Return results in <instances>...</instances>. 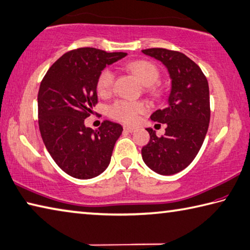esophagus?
<instances>
[{
    "label": "esophagus",
    "mask_w": 250,
    "mask_h": 250,
    "mask_svg": "<svg viewBox=\"0 0 250 250\" xmlns=\"http://www.w3.org/2000/svg\"><path fill=\"white\" fill-rule=\"evenodd\" d=\"M124 130L127 131V133H134L135 128H134V127H130V126H124Z\"/></svg>",
    "instance_id": "obj_1"
}]
</instances>
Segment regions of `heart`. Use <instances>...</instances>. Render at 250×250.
<instances>
[{"mask_svg":"<svg viewBox=\"0 0 250 250\" xmlns=\"http://www.w3.org/2000/svg\"><path fill=\"white\" fill-rule=\"evenodd\" d=\"M125 68L134 74L138 78V81L146 86V91L152 96L159 95L160 87L155 83L159 79L160 73L158 67L153 63L146 60H137L127 63ZM114 79L115 75L111 68H103L99 73L96 83L99 95L102 97L110 95L113 86H114ZM146 110H147V106L144 102L117 100L109 106L107 113L113 120L122 122L124 124H135L137 123L139 115L146 112Z\"/></svg>","mask_w":250,"mask_h":250,"instance_id":"1","label":"heart"}]
</instances>
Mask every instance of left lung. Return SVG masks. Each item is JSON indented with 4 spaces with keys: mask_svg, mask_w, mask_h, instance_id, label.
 Instances as JSON below:
<instances>
[{
    "mask_svg": "<svg viewBox=\"0 0 250 250\" xmlns=\"http://www.w3.org/2000/svg\"><path fill=\"white\" fill-rule=\"evenodd\" d=\"M143 53L161 62L172 81L167 104L150 119L167 124L161 137L152 128L141 149L144 162L155 173L172 175L186 168L199 152L210 122L209 84L194 61L177 51L152 48Z\"/></svg>",
    "mask_w": 250,
    "mask_h": 250,
    "instance_id": "1",
    "label": "left lung"
}]
</instances>
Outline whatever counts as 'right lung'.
<instances>
[{
    "instance_id": "obj_1",
    "label": "right lung",
    "mask_w": 250,
    "mask_h": 250,
    "mask_svg": "<svg viewBox=\"0 0 250 250\" xmlns=\"http://www.w3.org/2000/svg\"><path fill=\"white\" fill-rule=\"evenodd\" d=\"M126 55L95 48L72 50L52 65L40 83L38 117L42 140L60 168L75 178L96 177L109 167L123 127L103 121L93 130L84 126V119L98 103L99 73Z\"/></svg>"
}]
</instances>
